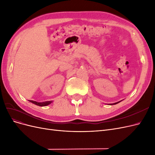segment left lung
<instances>
[{
	"mask_svg": "<svg viewBox=\"0 0 155 155\" xmlns=\"http://www.w3.org/2000/svg\"><path fill=\"white\" fill-rule=\"evenodd\" d=\"M120 101H118V102H116V103H114V104H110L109 105H116V104H118V103H120Z\"/></svg>",
	"mask_w": 155,
	"mask_h": 155,
	"instance_id": "left-lung-1",
	"label": "left lung"
}]
</instances>
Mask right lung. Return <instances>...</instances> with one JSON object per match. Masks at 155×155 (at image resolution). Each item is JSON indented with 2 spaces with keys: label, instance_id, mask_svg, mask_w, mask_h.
Returning <instances> with one entry per match:
<instances>
[{
  "label": "right lung",
  "instance_id": "1",
  "mask_svg": "<svg viewBox=\"0 0 155 155\" xmlns=\"http://www.w3.org/2000/svg\"><path fill=\"white\" fill-rule=\"evenodd\" d=\"M30 102L36 105H38L40 107H44V106H47L49 104H51L52 103V101H45V102H37L35 101H32V100H29Z\"/></svg>",
  "mask_w": 155,
  "mask_h": 155
}]
</instances>
